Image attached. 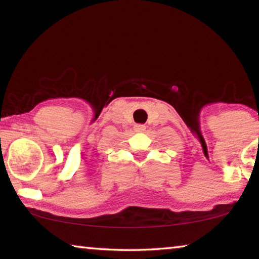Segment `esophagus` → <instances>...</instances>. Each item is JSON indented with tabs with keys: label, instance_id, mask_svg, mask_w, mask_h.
Wrapping results in <instances>:
<instances>
[{
	"label": "esophagus",
	"instance_id": "obj_1",
	"mask_svg": "<svg viewBox=\"0 0 259 259\" xmlns=\"http://www.w3.org/2000/svg\"><path fill=\"white\" fill-rule=\"evenodd\" d=\"M145 128H146V126L144 125V124H136L134 126V129H135L136 133H143V131L145 130Z\"/></svg>",
	"mask_w": 259,
	"mask_h": 259
}]
</instances>
